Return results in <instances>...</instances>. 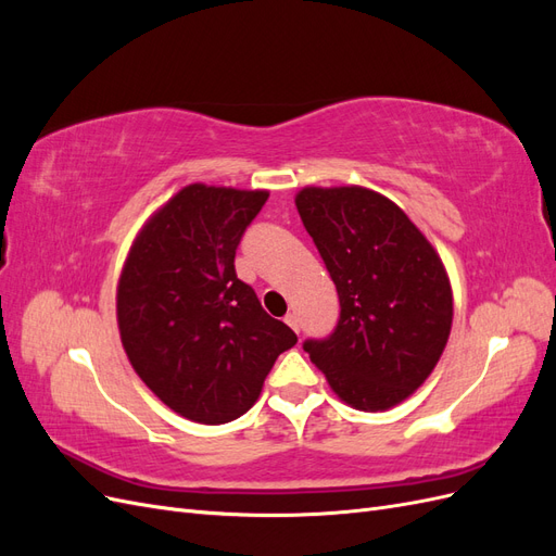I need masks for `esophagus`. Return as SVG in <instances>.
<instances>
[{
  "label": "esophagus",
  "mask_w": 556,
  "mask_h": 556,
  "mask_svg": "<svg viewBox=\"0 0 556 556\" xmlns=\"http://www.w3.org/2000/svg\"><path fill=\"white\" fill-rule=\"evenodd\" d=\"M285 323H288V325L299 333V317H296L294 313H288V315H285Z\"/></svg>",
  "instance_id": "esophagus-1"
}]
</instances>
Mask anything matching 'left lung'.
I'll list each match as a JSON object with an SVG mask.
<instances>
[{
    "instance_id": "8db88e82",
    "label": "left lung",
    "mask_w": 556,
    "mask_h": 556,
    "mask_svg": "<svg viewBox=\"0 0 556 556\" xmlns=\"http://www.w3.org/2000/svg\"><path fill=\"white\" fill-rule=\"evenodd\" d=\"M294 204L341 301L336 329L304 350L348 406L392 408L447 345L452 288L439 252L394 201L359 185L304 188Z\"/></svg>"
}]
</instances>
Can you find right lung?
<instances>
[{
    "instance_id": "1",
    "label": "right lung",
    "mask_w": 556,
    "mask_h": 556,
    "mask_svg": "<svg viewBox=\"0 0 556 556\" xmlns=\"http://www.w3.org/2000/svg\"><path fill=\"white\" fill-rule=\"evenodd\" d=\"M266 190L192 182L150 217L117 282V329L137 376L174 413L225 425L255 406L296 333L237 278Z\"/></svg>"
}]
</instances>
